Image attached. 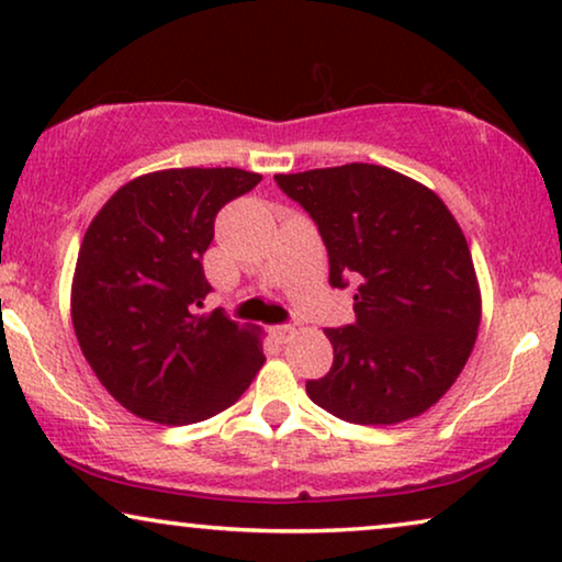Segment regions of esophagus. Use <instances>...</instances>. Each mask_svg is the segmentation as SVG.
<instances>
[{
	"instance_id": "1",
	"label": "esophagus",
	"mask_w": 562,
	"mask_h": 562,
	"mask_svg": "<svg viewBox=\"0 0 562 562\" xmlns=\"http://www.w3.org/2000/svg\"><path fill=\"white\" fill-rule=\"evenodd\" d=\"M294 335H296V329L291 325H276L273 327V337H276V340H281V342H289Z\"/></svg>"
}]
</instances>
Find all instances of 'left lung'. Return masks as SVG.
<instances>
[{
	"instance_id": "left-lung-1",
	"label": "left lung",
	"mask_w": 562,
	"mask_h": 562,
	"mask_svg": "<svg viewBox=\"0 0 562 562\" xmlns=\"http://www.w3.org/2000/svg\"><path fill=\"white\" fill-rule=\"evenodd\" d=\"M276 183L317 222L329 283L356 286V325L325 329L333 368L306 394L352 425L425 414L465 368L481 325L458 220L425 183L375 164L276 173Z\"/></svg>"
}]
</instances>
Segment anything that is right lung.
Returning <instances> with one entry per match:
<instances>
[{"instance_id":"right-lung-1","label":"right lung","mask_w":562,"mask_h":562,"mask_svg":"<svg viewBox=\"0 0 562 562\" xmlns=\"http://www.w3.org/2000/svg\"><path fill=\"white\" fill-rule=\"evenodd\" d=\"M263 179L166 168L127 181L89 222L71 322L99 383L135 417L194 425L233 406L263 368V329L204 306L214 217Z\"/></svg>"}]
</instances>
